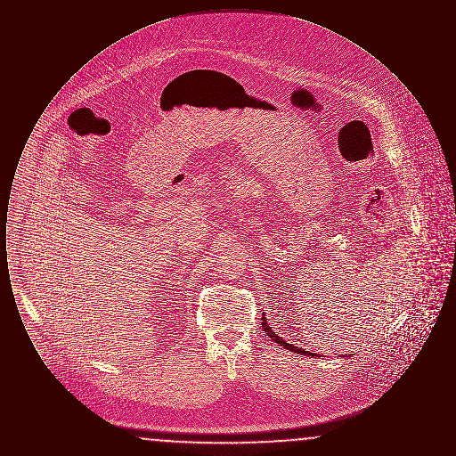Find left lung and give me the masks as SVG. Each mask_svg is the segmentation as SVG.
<instances>
[{
	"label": "left lung",
	"mask_w": 456,
	"mask_h": 456,
	"mask_svg": "<svg viewBox=\"0 0 456 456\" xmlns=\"http://www.w3.org/2000/svg\"><path fill=\"white\" fill-rule=\"evenodd\" d=\"M261 325H263V331L273 340V342H277V344H281L282 347L287 348V350H292V352H297V354H303V355H318V354H313V352H309V350H304L301 347H296V346H292V344H287L285 340H283L282 337H279L268 323H266V320H265V316H261ZM320 357V355H318Z\"/></svg>",
	"instance_id": "obj_1"
}]
</instances>
